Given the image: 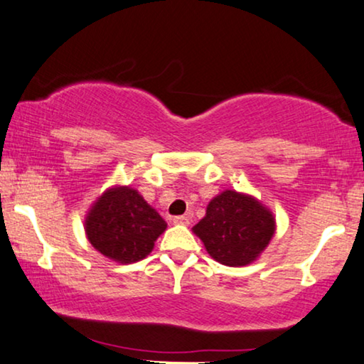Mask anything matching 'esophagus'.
I'll return each mask as SVG.
<instances>
[{"instance_id": "obj_1", "label": "esophagus", "mask_w": 364, "mask_h": 364, "mask_svg": "<svg viewBox=\"0 0 364 364\" xmlns=\"http://www.w3.org/2000/svg\"><path fill=\"white\" fill-rule=\"evenodd\" d=\"M173 223L180 224V226H188V224L191 223V214H184V216L173 218Z\"/></svg>"}]
</instances>
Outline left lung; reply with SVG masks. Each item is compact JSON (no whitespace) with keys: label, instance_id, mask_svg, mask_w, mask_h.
Masks as SVG:
<instances>
[{"label":"left lung","instance_id":"left-lung-1","mask_svg":"<svg viewBox=\"0 0 364 364\" xmlns=\"http://www.w3.org/2000/svg\"><path fill=\"white\" fill-rule=\"evenodd\" d=\"M275 216L247 193L224 189L209 201L206 214L193 228L208 254L228 267L255 262L275 234Z\"/></svg>","mask_w":364,"mask_h":364}]
</instances>
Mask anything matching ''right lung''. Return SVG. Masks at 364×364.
<instances>
[{
    "label": "right lung",
    "instance_id": "add662e5",
    "mask_svg": "<svg viewBox=\"0 0 364 364\" xmlns=\"http://www.w3.org/2000/svg\"><path fill=\"white\" fill-rule=\"evenodd\" d=\"M166 226L165 219L143 199L138 189L127 184L105 189L92 203L84 221L92 247L119 264L145 259Z\"/></svg>",
    "mask_w": 364,
    "mask_h": 364
}]
</instances>
